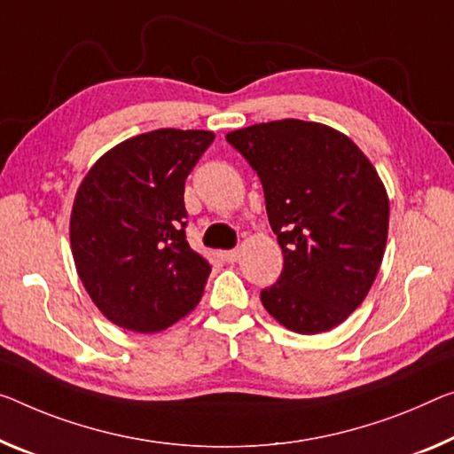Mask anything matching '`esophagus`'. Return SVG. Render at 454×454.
<instances>
[{"label": "esophagus", "instance_id": "34e87169", "mask_svg": "<svg viewBox=\"0 0 454 454\" xmlns=\"http://www.w3.org/2000/svg\"><path fill=\"white\" fill-rule=\"evenodd\" d=\"M223 257H225L227 263H235L239 260V249H229V251H223Z\"/></svg>", "mask_w": 454, "mask_h": 454}]
</instances>
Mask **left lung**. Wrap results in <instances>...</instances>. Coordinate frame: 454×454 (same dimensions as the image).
<instances>
[{"mask_svg": "<svg viewBox=\"0 0 454 454\" xmlns=\"http://www.w3.org/2000/svg\"><path fill=\"white\" fill-rule=\"evenodd\" d=\"M225 137L260 176L284 254L263 309L300 334L334 329L364 302L386 251L389 200L378 170L317 121L255 123Z\"/></svg>", "mask_w": 454, "mask_h": 454, "instance_id": "1", "label": "left lung"}]
</instances>
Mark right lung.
Returning <instances> with one entry per match:
<instances>
[{
	"label": "right lung",
	"instance_id": "obj_1",
	"mask_svg": "<svg viewBox=\"0 0 454 454\" xmlns=\"http://www.w3.org/2000/svg\"><path fill=\"white\" fill-rule=\"evenodd\" d=\"M215 134L154 129L90 166L71 213L76 274L97 309L134 333H158L203 298L211 266L186 241L184 180Z\"/></svg>",
	"mask_w": 454,
	"mask_h": 454
}]
</instances>
